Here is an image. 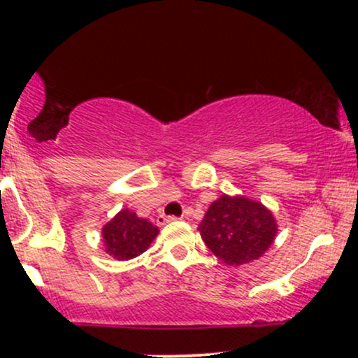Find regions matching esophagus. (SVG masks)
I'll return each instance as SVG.
<instances>
[{
	"mask_svg": "<svg viewBox=\"0 0 358 358\" xmlns=\"http://www.w3.org/2000/svg\"><path fill=\"white\" fill-rule=\"evenodd\" d=\"M176 217L173 215H158V219H156V222H158V225H166L170 224V222H175Z\"/></svg>",
	"mask_w": 358,
	"mask_h": 358,
	"instance_id": "esophagus-1",
	"label": "esophagus"
}]
</instances>
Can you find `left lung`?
Listing matches in <instances>:
<instances>
[{
	"mask_svg": "<svg viewBox=\"0 0 358 358\" xmlns=\"http://www.w3.org/2000/svg\"><path fill=\"white\" fill-rule=\"evenodd\" d=\"M208 249L227 266H242L264 256L278 234L274 213L244 195H224L210 203L199 225Z\"/></svg>",
	"mask_w": 358,
	"mask_h": 358,
	"instance_id": "obj_1",
	"label": "left lung"
}]
</instances>
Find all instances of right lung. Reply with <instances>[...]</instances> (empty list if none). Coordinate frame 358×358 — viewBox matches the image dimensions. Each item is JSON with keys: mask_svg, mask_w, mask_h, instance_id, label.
I'll list each match as a JSON object with an SVG mask.
<instances>
[{"mask_svg": "<svg viewBox=\"0 0 358 358\" xmlns=\"http://www.w3.org/2000/svg\"><path fill=\"white\" fill-rule=\"evenodd\" d=\"M159 229L136 212L122 208L102 227V244L106 252L117 261H129L150 248Z\"/></svg>", "mask_w": 358, "mask_h": 358, "instance_id": "obj_1", "label": "right lung"}]
</instances>
